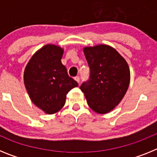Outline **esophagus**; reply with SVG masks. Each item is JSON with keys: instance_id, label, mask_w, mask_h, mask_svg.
Segmentation results:
<instances>
[{"instance_id": "esophagus-1", "label": "esophagus", "mask_w": 157, "mask_h": 157, "mask_svg": "<svg viewBox=\"0 0 157 157\" xmlns=\"http://www.w3.org/2000/svg\"><path fill=\"white\" fill-rule=\"evenodd\" d=\"M75 81L77 82L78 83V84H79L80 78H79V77H78V76H77V77H75Z\"/></svg>"}]
</instances>
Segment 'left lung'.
<instances>
[{
    "mask_svg": "<svg viewBox=\"0 0 157 157\" xmlns=\"http://www.w3.org/2000/svg\"><path fill=\"white\" fill-rule=\"evenodd\" d=\"M83 52L90 68V76L80 89L93 111L98 114L109 113L120 103L128 90V63L110 45L86 46Z\"/></svg>",
    "mask_w": 157,
    "mask_h": 157,
    "instance_id": "1",
    "label": "left lung"
}]
</instances>
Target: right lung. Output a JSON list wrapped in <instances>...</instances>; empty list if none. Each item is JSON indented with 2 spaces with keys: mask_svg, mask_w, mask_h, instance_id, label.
Listing matches in <instances>:
<instances>
[{
  "mask_svg": "<svg viewBox=\"0 0 157 157\" xmlns=\"http://www.w3.org/2000/svg\"><path fill=\"white\" fill-rule=\"evenodd\" d=\"M63 54V48L59 45H44L32 56L23 73L30 100L46 114L59 112L64 106L67 93L78 86L62 64Z\"/></svg>",
  "mask_w": 157,
  "mask_h": 157,
  "instance_id": "obj_1",
  "label": "right lung"
}]
</instances>
